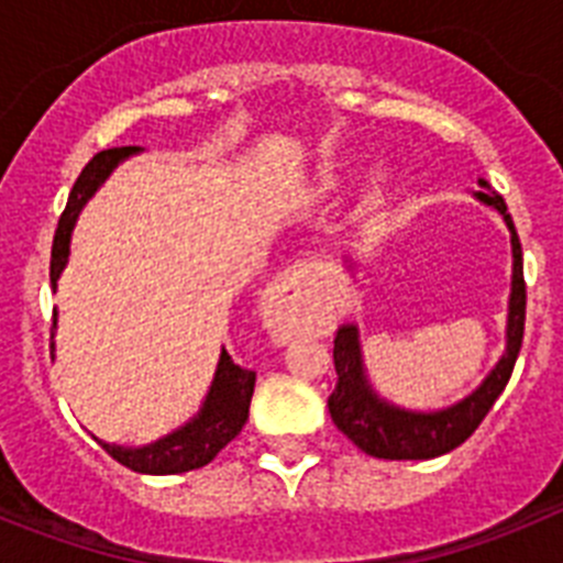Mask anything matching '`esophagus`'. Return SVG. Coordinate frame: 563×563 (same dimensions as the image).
Here are the masks:
<instances>
[{"instance_id": "1", "label": "esophagus", "mask_w": 563, "mask_h": 563, "mask_svg": "<svg viewBox=\"0 0 563 563\" xmlns=\"http://www.w3.org/2000/svg\"><path fill=\"white\" fill-rule=\"evenodd\" d=\"M316 285V271L310 265H292L267 287L265 324L278 343L290 341L310 327V287Z\"/></svg>"}]
</instances>
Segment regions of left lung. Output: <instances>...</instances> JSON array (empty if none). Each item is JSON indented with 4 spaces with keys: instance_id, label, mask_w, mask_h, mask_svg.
Here are the masks:
<instances>
[{
    "instance_id": "8db88e82",
    "label": "left lung",
    "mask_w": 563,
    "mask_h": 563,
    "mask_svg": "<svg viewBox=\"0 0 563 563\" xmlns=\"http://www.w3.org/2000/svg\"><path fill=\"white\" fill-rule=\"evenodd\" d=\"M479 186L485 191H476V200L494 206L505 217L507 228H510V245H514V290H510V312H507L505 355L499 357L494 372L482 380L479 389L471 391L465 400L440 411H409L375 395L366 380V372H363L357 327L343 324L335 335V350H332L338 383L327 406H330L338 431H343L357 449L377 460H434V456L454 451L479 429V422L485 420L496 397L505 391L507 380L514 375L521 338H525L527 307L521 242L501 194L490 191L485 180H479Z\"/></svg>"
}]
</instances>
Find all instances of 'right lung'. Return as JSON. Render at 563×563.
Returning a JSON list of instances; mask_svg holds the SVG:
<instances>
[{"label":"right lung","mask_w":563,"mask_h":563,"mask_svg":"<svg viewBox=\"0 0 563 563\" xmlns=\"http://www.w3.org/2000/svg\"><path fill=\"white\" fill-rule=\"evenodd\" d=\"M134 152H141V148L123 146L98 152L96 157L84 166V172L78 174L76 186L69 191L67 208H64L62 220H58L56 236H53V258H49V285H53V290H56L58 276H62L64 265H67L69 236H73V228H76V220L78 213H81L84 202L98 191V186L112 174V168L121 161H126L129 154ZM53 335H56V312H53L49 352L56 350ZM253 386H256V372L242 369V366L233 363L231 355L222 350L220 366H217L211 391H208L206 402H202L200 415L194 417V420H188L183 429L172 431L168 437L152 442V445H143V449L109 445V442L101 440L98 442H101L103 451H107L112 460L126 465L129 471H137V474H186V471H194V467L208 465V462L220 454L228 442L242 431V426L247 422V411H251Z\"/></svg>","instance_id":"1"}]
</instances>
